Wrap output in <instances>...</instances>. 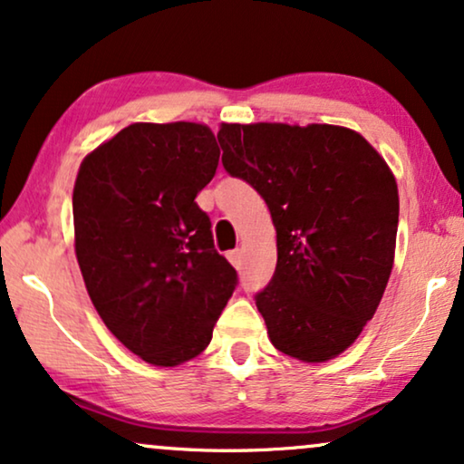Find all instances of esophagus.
I'll list each match as a JSON object with an SVG mask.
<instances>
[{"label":"esophagus","instance_id":"esophagus-1","mask_svg":"<svg viewBox=\"0 0 464 464\" xmlns=\"http://www.w3.org/2000/svg\"><path fill=\"white\" fill-rule=\"evenodd\" d=\"M227 260L232 262V266L240 268V266H243V251H240V249L230 251V254H227Z\"/></svg>","mask_w":464,"mask_h":464}]
</instances>
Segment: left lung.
I'll return each instance as SVG.
<instances>
[{
	"label": "left lung",
	"mask_w": 464,
	"mask_h": 464,
	"mask_svg": "<svg viewBox=\"0 0 464 464\" xmlns=\"http://www.w3.org/2000/svg\"><path fill=\"white\" fill-rule=\"evenodd\" d=\"M224 168L268 204L276 268L256 294L270 343L303 362L345 352L392 273L399 189L358 131L311 123H224Z\"/></svg>",
	"instance_id": "left-lung-1"
}]
</instances>
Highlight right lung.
Instances as JSON below:
<instances>
[{"mask_svg": "<svg viewBox=\"0 0 464 464\" xmlns=\"http://www.w3.org/2000/svg\"><path fill=\"white\" fill-rule=\"evenodd\" d=\"M219 144L200 123H131L82 160L76 260L106 328L155 366L196 358L238 285L196 196Z\"/></svg>", "mask_w": 464, "mask_h": 464, "instance_id": "right-lung-1", "label": "right lung"}]
</instances>
